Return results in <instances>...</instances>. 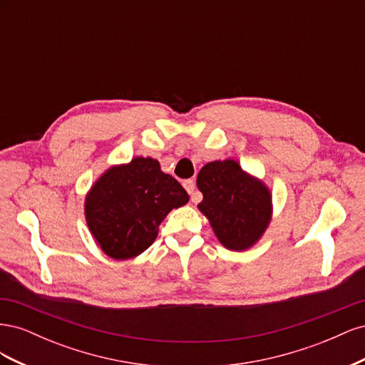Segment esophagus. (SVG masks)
<instances>
[{
	"label": "esophagus",
	"mask_w": 365,
	"mask_h": 365,
	"mask_svg": "<svg viewBox=\"0 0 365 365\" xmlns=\"http://www.w3.org/2000/svg\"><path fill=\"white\" fill-rule=\"evenodd\" d=\"M182 185H184V189L187 190V193L192 195V202L200 201V200H197V196H195V181L193 180L182 181Z\"/></svg>",
	"instance_id": "1"
}]
</instances>
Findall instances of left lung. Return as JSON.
<instances>
[{"mask_svg":"<svg viewBox=\"0 0 365 365\" xmlns=\"http://www.w3.org/2000/svg\"><path fill=\"white\" fill-rule=\"evenodd\" d=\"M202 193L200 212L225 248L245 251L256 245L272 217V195L264 182L235 160L207 163L197 173Z\"/></svg>","mask_w":365,"mask_h":365,"instance_id":"1","label":"left lung"}]
</instances>
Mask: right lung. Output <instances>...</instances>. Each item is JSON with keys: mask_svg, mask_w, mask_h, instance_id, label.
<instances>
[{"mask_svg": "<svg viewBox=\"0 0 365 365\" xmlns=\"http://www.w3.org/2000/svg\"><path fill=\"white\" fill-rule=\"evenodd\" d=\"M187 202L182 185L157 160L135 157L98 176L85 197V219L106 256L128 260L146 251L164 217Z\"/></svg>", "mask_w": 365, "mask_h": 365, "instance_id": "obj_1", "label": "right lung"}]
</instances>
